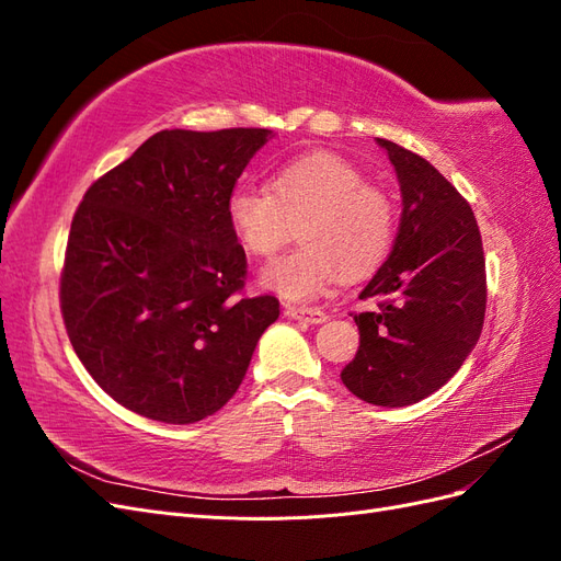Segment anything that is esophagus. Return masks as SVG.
Returning a JSON list of instances; mask_svg holds the SVG:
<instances>
[{
  "label": "esophagus",
  "mask_w": 561,
  "mask_h": 561,
  "mask_svg": "<svg viewBox=\"0 0 561 561\" xmlns=\"http://www.w3.org/2000/svg\"><path fill=\"white\" fill-rule=\"evenodd\" d=\"M285 316H287V318H293V320L309 322V325H320V322H325V320H328V313H322L320 309L290 307V304H287V307H285Z\"/></svg>",
  "instance_id": "34e87169"
}]
</instances>
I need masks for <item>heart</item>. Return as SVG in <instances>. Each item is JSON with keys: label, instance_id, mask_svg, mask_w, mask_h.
I'll use <instances>...</instances> for the list:
<instances>
[{"label": "heart", "instance_id": "obj_1", "mask_svg": "<svg viewBox=\"0 0 561 561\" xmlns=\"http://www.w3.org/2000/svg\"><path fill=\"white\" fill-rule=\"evenodd\" d=\"M227 222L252 257H271L299 227L301 245L262 268L260 285L287 301H313L342 274L377 268L396 233L390 198L332 154L299 157L268 178V190L241 184L229 194Z\"/></svg>", "mask_w": 561, "mask_h": 561}]
</instances>
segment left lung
I'll use <instances>...</instances> for the list:
<instances>
[{
  "mask_svg": "<svg viewBox=\"0 0 561 561\" xmlns=\"http://www.w3.org/2000/svg\"><path fill=\"white\" fill-rule=\"evenodd\" d=\"M393 165L402 215L393 250L360 297V346L342 369L355 398L404 407L443 388L470 355L486 309L484 252L466 198L414 151L377 138Z\"/></svg>",
  "mask_w": 561,
  "mask_h": 561,
  "instance_id": "8db88e82",
  "label": "left lung"
}]
</instances>
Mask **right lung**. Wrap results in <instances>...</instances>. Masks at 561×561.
<instances>
[{
  "label": "right lung",
  "instance_id": "1",
  "mask_svg": "<svg viewBox=\"0 0 561 561\" xmlns=\"http://www.w3.org/2000/svg\"><path fill=\"white\" fill-rule=\"evenodd\" d=\"M268 128L161 130L91 184L72 219L60 307L75 353L126 410L196 423L239 390L276 297L236 299L245 250L227 201Z\"/></svg>",
  "mask_w": 561,
  "mask_h": 561
}]
</instances>
